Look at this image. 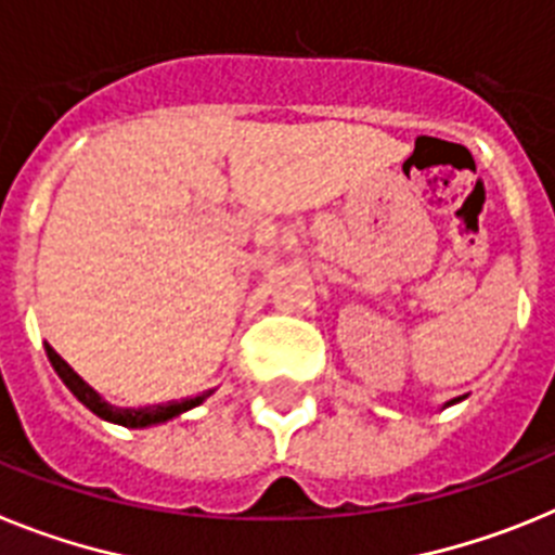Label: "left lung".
Listing matches in <instances>:
<instances>
[{"mask_svg": "<svg viewBox=\"0 0 555 555\" xmlns=\"http://www.w3.org/2000/svg\"><path fill=\"white\" fill-rule=\"evenodd\" d=\"M452 402H455V399H452Z\"/></svg>", "mask_w": 555, "mask_h": 555, "instance_id": "left-lung-1", "label": "left lung"}]
</instances>
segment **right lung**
Segmentation results:
<instances>
[{
    "label": "right lung",
    "instance_id": "obj_1",
    "mask_svg": "<svg viewBox=\"0 0 555 555\" xmlns=\"http://www.w3.org/2000/svg\"><path fill=\"white\" fill-rule=\"evenodd\" d=\"M47 354H50V363H52V369L57 371V377L64 379L66 388H69V391L75 393V397L80 399V402H83L91 413H98V416L108 418V422L125 424V427H147V424L167 422V418L178 416V413H184V411H190V408H195V404H201L211 393V391H206V393H197V397H192V399H181V402L153 404V408H139V411H131V408H114V404H108L105 399H100L94 388H89L83 379L77 377L75 371L69 369V363H66V360L61 358V354H57L52 346H47Z\"/></svg>",
    "mask_w": 555,
    "mask_h": 555
}]
</instances>
